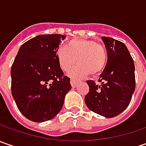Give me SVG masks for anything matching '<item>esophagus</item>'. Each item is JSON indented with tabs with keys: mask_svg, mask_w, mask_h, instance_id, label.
Returning <instances> with one entry per match:
<instances>
[{
	"mask_svg": "<svg viewBox=\"0 0 146 146\" xmlns=\"http://www.w3.org/2000/svg\"><path fill=\"white\" fill-rule=\"evenodd\" d=\"M78 83H80V80H76V79H70V84L72 87H76Z\"/></svg>",
	"mask_w": 146,
	"mask_h": 146,
	"instance_id": "1",
	"label": "esophagus"
}]
</instances>
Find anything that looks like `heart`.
Here are the masks:
<instances>
[{"label":"heart","mask_w":146,"mask_h":146,"mask_svg":"<svg viewBox=\"0 0 146 146\" xmlns=\"http://www.w3.org/2000/svg\"><path fill=\"white\" fill-rule=\"evenodd\" d=\"M58 64L64 71H70L72 76H97L104 70L107 62L106 49L102 44L95 40L77 38L68 43L65 48H60L57 52Z\"/></svg>","instance_id":"heart-1"}]
</instances>
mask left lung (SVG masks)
Returning a JSON list of instances; mask_svg holds the SVG:
<instances>
[{
    "label": "left lung",
    "instance_id": "left-lung-1",
    "mask_svg": "<svg viewBox=\"0 0 146 146\" xmlns=\"http://www.w3.org/2000/svg\"><path fill=\"white\" fill-rule=\"evenodd\" d=\"M107 51V63L98 82L87 80L89 92L84 98L88 108L106 118L126 109L136 87L135 66L126 45L113 38L102 36Z\"/></svg>",
    "mask_w": 146,
    "mask_h": 146
}]
</instances>
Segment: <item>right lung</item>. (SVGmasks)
I'll return each mask as SVG.
<instances>
[{
	"label": "right lung",
	"mask_w": 146,
	"mask_h": 146,
	"mask_svg": "<svg viewBox=\"0 0 146 146\" xmlns=\"http://www.w3.org/2000/svg\"><path fill=\"white\" fill-rule=\"evenodd\" d=\"M66 36L40 35L21 47L11 66V93L27 119L44 122L61 110L70 91V78L58 64L57 52Z\"/></svg>",
	"instance_id": "right-lung-1"
}]
</instances>
